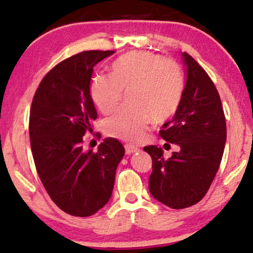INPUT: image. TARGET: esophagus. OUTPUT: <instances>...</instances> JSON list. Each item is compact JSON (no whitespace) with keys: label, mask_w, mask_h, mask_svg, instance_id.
Masks as SVG:
<instances>
[{"label":"esophagus","mask_w":253,"mask_h":253,"mask_svg":"<svg viewBox=\"0 0 253 253\" xmlns=\"http://www.w3.org/2000/svg\"><path fill=\"white\" fill-rule=\"evenodd\" d=\"M125 150H126V154H131V153L138 152V151H139V149L137 148V146L131 145V144H126L125 145Z\"/></svg>","instance_id":"esophagus-1"}]
</instances>
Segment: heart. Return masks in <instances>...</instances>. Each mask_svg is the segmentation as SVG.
<instances>
[{"mask_svg": "<svg viewBox=\"0 0 253 253\" xmlns=\"http://www.w3.org/2000/svg\"><path fill=\"white\" fill-rule=\"evenodd\" d=\"M112 75L97 74L90 84V97L102 114L118 107L123 90H131L129 102L104 123L111 136L138 142L152 122H164L175 114L184 89L183 76L175 63L146 51H131L111 66Z\"/></svg>", "mask_w": 253, "mask_h": 253, "instance_id": "1", "label": "heart"}]
</instances>
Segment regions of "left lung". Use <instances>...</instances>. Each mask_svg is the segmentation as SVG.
<instances>
[{"label": "left lung", "mask_w": 253, "mask_h": 253, "mask_svg": "<svg viewBox=\"0 0 253 253\" xmlns=\"http://www.w3.org/2000/svg\"><path fill=\"white\" fill-rule=\"evenodd\" d=\"M186 82L180 103L160 130L165 141L179 146L168 159L157 145L145 146L152 158L149 190L172 209L187 208L205 197L216 176L226 142V120L216 86L199 63L182 53Z\"/></svg>", "instance_id": "left-lung-1"}]
</instances>
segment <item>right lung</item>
Returning a JSON list of instances; mask_svg holds the SVG:
<instances>
[{
	"label": "right lung",
	"instance_id": "right-lung-1",
	"mask_svg": "<svg viewBox=\"0 0 253 253\" xmlns=\"http://www.w3.org/2000/svg\"><path fill=\"white\" fill-rule=\"evenodd\" d=\"M115 51H85L48 71L34 95L29 137L34 163L45 190L65 212L88 217L107 205L125 149L107 137L96 153L83 150L97 112L89 85L96 63Z\"/></svg>",
	"mask_w": 253,
	"mask_h": 253
}]
</instances>
